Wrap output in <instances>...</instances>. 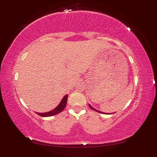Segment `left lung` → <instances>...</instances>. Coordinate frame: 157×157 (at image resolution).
Here are the masks:
<instances>
[{
	"label": "left lung",
	"instance_id": "left-lung-1",
	"mask_svg": "<svg viewBox=\"0 0 157 157\" xmlns=\"http://www.w3.org/2000/svg\"><path fill=\"white\" fill-rule=\"evenodd\" d=\"M89 106H90V107L92 109H93V110H94V111H96V112H98V113H102V112H100V111H97V110H96V109H94V108H93V107H92V106H90V105H89Z\"/></svg>",
	"mask_w": 157,
	"mask_h": 157
}]
</instances>
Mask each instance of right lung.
<instances>
[{
	"instance_id": "1",
	"label": "right lung",
	"mask_w": 157,
	"mask_h": 157,
	"mask_svg": "<svg viewBox=\"0 0 157 157\" xmlns=\"http://www.w3.org/2000/svg\"><path fill=\"white\" fill-rule=\"evenodd\" d=\"M67 98H68V95L67 94L64 96V97H63L61 102L59 103V105L56 106L55 109L52 110L51 111L47 112V113H37V115L42 117H51L56 114H59V113H61L63 110L65 109L67 104Z\"/></svg>"
}]
</instances>
